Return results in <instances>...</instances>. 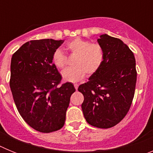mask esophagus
Here are the masks:
<instances>
[{
  "instance_id": "obj_1",
  "label": "esophagus",
  "mask_w": 153,
  "mask_h": 153,
  "mask_svg": "<svg viewBox=\"0 0 153 153\" xmlns=\"http://www.w3.org/2000/svg\"><path fill=\"white\" fill-rule=\"evenodd\" d=\"M78 86H79V84H77V83H75V84H74V87H75V89L76 90H77L78 89Z\"/></svg>"
}]
</instances>
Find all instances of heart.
<instances>
[{
    "instance_id": "1",
    "label": "heart",
    "mask_w": 153,
    "mask_h": 153,
    "mask_svg": "<svg viewBox=\"0 0 153 153\" xmlns=\"http://www.w3.org/2000/svg\"><path fill=\"white\" fill-rule=\"evenodd\" d=\"M65 50L76 55L73 62L74 67L65 69L62 72V77L67 82H79L84 78L86 73L93 75L100 68L103 61L102 47L89 40L75 38L65 45ZM52 61L57 68L62 69L66 66L67 56L60 50H56L52 55Z\"/></svg>"
}]
</instances>
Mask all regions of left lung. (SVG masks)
Returning <instances> with one entry per match:
<instances>
[{"label":"left lung","mask_w":153,"mask_h":153,"mask_svg":"<svg viewBox=\"0 0 153 153\" xmlns=\"http://www.w3.org/2000/svg\"><path fill=\"white\" fill-rule=\"evenodd\" d=\"M97 41L103 51V61L78 90L84 97L81 107L86 122L108 129L118 124L129 110L136 89V60L120 39L105 33Z\"/></svg>","instance_id":"1"}]
</instances>
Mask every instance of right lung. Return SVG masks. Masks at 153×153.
<instances>
[{"label": "right lung", "mask_w": 153, "mask_h": 153, "mask_svg": "<svg viewBox=\"0 0 153 153\" xmlns=\"http://www.w3.org/2000/svg\"><path fill=\"white\" fill-rule=\"evenodd\" d=\"M64 40H30L13 54L10 87L13 101L24 120L40 132H54L63 126L71 95V83L58 86L62 76L52 55Z\"/></svg>", "instance_id": "1"}]
</instances>
